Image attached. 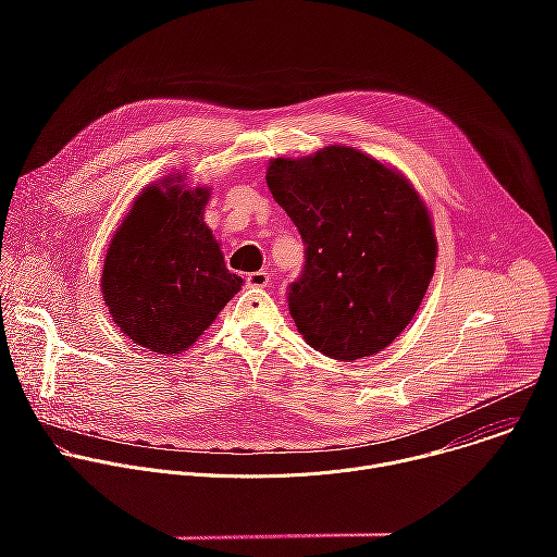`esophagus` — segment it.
Returning a JSON list of instances; mask_svg holds the SVG:
<instances>
[{
    "instance_id": "1",
    "label": "esophagus",
    "mask_w": 557,
    "mask_h": 557,
    "mask_svg": "<svg viewBox=\"0 0 557 557\" xmlns=\"http://www.w3.org/2000/svg\"><path fill=\"white\" fill-rule=\"evenodd\" d=\"M269 284V273L267 271H253L247 275V286L249 288H264Z\"/></svg>"
}]
</instances>
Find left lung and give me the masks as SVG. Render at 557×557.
<instances>
[{
    "instance_id": "1",
    "label": "left lung",
    "mask_w": 557,
    "mask_h": 557,
    "mask_svg": "<svg viewBox=\"0 0 557 557\" xmlns=\"http://www.w3.org/2000/svg\"><path fill=\"white\" fill-rule=\"evenodd\" d=\"M267 185L304 240L288 310L306 344L355 361L399 337L436 262L425 202L410 181L355 147L273 158Z\"/></svg>"
}]
</instances>
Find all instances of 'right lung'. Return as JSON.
Instances as JSON below:
<instances>
[{
    "label": "right lung",
    "instance_id": "add662e5",
    "mask_svg": "<svg viewBox=\"0 0 557 557\" xmlns=\"http://www.w3.org/2000/svg\"><path fill=\"white\" fill-rule=\"evenodd\" d=\"M209 189L183 176L140 191L106 253L101 290L114 324L158 352L187 350L240 290L205 224Z\"/></svg>",
    "mask_w": 557,
    "mask_h": 557
}]
</instances>
